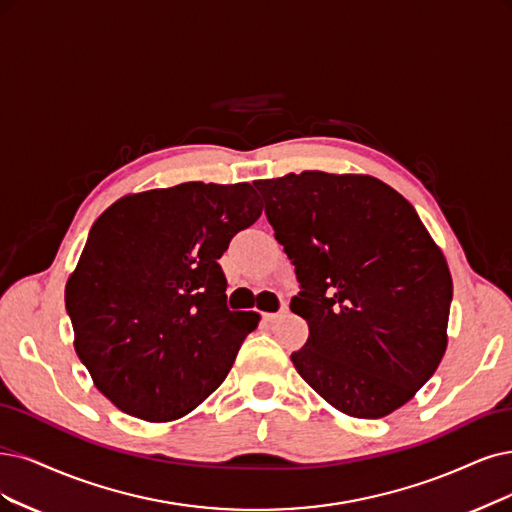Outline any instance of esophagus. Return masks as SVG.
I'll use <instances>...</instances> for the list:
<instances>
[{
  "instance_id": "34e87169",
  "label": "esophagus",
  "mask_w": 512,
  "mask_h": 512,
  "mask_svg": "<svg viewBox=\"0 0 512 512\" xmlns=\"http://www.w3.org/2000/svg\"><path fill=\"white\" fill-rule=\"evenodd\" d=\"M287 312H289V306H287V304H282L278 312H266V314H263V318L270 320V323H272V320H276V318H280V316H285Z\"/></svg>"
}]
</instances>
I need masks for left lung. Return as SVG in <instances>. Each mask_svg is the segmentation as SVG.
<instances>
[{"mask_svg": "<svg viewBox=\"0 0 512 512\" xmlns=\"http://www.w3.org/2000/svg\"><path fill=\"white\" fill-rule=\"evenodd\" d=\"M295 266L291 310L306 318L299 375L352 418H384L437 371L447 348L451 274L415 208L367 175L255 181Z\"/></svg>", "mask_w": 512, "mask_h": 512, "instance_id": "1", "label": "left lung"}]
</instances>
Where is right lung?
<instances>
[{
  "label": "right lung",
  "instance_id": "right-lung-1",
  "mask_svg": "<svg viewBox=\"0 0 512 512\" xmlns=\"http://www.w3.org/2000/svg\"><path fill=\"white\" fill-rule=\"evenodd\" d=\"M261 208L251 183L189 181L124 196L94 221L65 306L75 352L118 409L177 420L230 373L259 314L227 308L217 259Z\"/></svg>",
  "mask_w": 512,
  "mask_h": 512
}]
</instances>
